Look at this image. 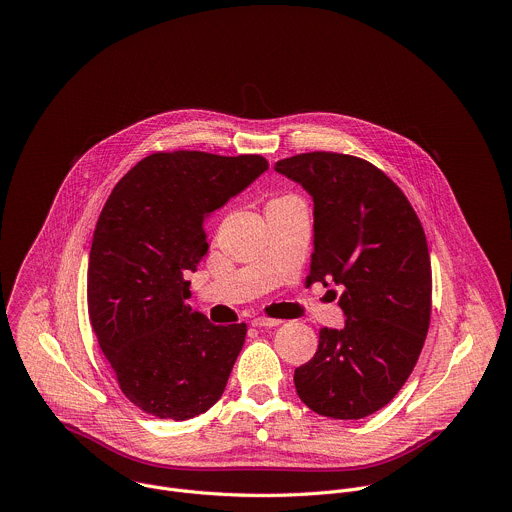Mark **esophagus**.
<instances>
[{"label": "esophagus", "mask_w": 512, "mask_h": 512, "mask_svg": "<svg viewBox=\"0 0 512 512\" xmlns=\"http://www.w3.org/2000/svg\"><path fill=\"white\" fill-rule=\"evenodd\" d=\"M279 323H281V319H275V317H255L251 321L253 327H275Z\"/></svg>", "instance_id": "esophagus-1"}]
</instances>
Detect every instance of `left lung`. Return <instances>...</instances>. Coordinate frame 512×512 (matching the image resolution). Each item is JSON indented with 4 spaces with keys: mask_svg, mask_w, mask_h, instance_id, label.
Returning a JSON list of instances; mask_svg holds the SVG:
<instances>
[{
    "mask_svg": "<svg viewBox=\"0 0 512 512\" xmlns=\"http://www.w3.org/2000/svg\"><path fill=\"white\" fill-rule=\"evenodd\" d=\"M275 170L313 197L305 283L333 281L346 315L342 329H319L315 356L293 374L297 396L327 418H366L406 384L428 333L432 267L422 223L398 185L364 158L303 152Z\"/></svg>",
    "mask_w": 512,
    "mask_h": 512,
    "instance_id": "obj_1",
    "label": "left lung"
}]
</instances>
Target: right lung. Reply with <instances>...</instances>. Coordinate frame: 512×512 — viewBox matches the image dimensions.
<instances>
[{"instance_id":"obj_1","label":"right lung","mask_w":512,"mask_h":512,"mask_svg":"<svg viewBox=\"0 0 512 512\" xmlns=\"http://www.w3.org/2000/svg\"><path fill=\"white\" fill-rule=\"evenodd\" d=\"M259 154L154 152L112 189L94 229L88 313L122 394L156 418L189 420L225 392L247 325L193 311L185 281L205 257V217L249 187Z\"/></svg>"}]
</instances>
